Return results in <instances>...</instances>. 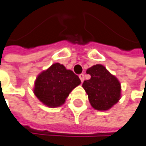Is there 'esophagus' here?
I'll list each match as a JSON object with an SVG mask.
<instances>
[{"mask_svg":"<svg viewBox=\"0 0 146 146\" xmlns=\"http://www.w3.org/2000/svg\"><path fill=\"white\" fill-rule=\"evenodd\" d=\"M79 77H80V80H81V82H83L84 80V75L83 73H81L79 75Z\"/></svg>","mask_w":146,"mask_h":146,"instance_id":"esophagus-1","label":"esophagus"}]
</instances>
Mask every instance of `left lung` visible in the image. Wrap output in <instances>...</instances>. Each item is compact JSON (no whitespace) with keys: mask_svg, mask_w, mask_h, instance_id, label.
I'll return each instance as SVG.
<instances>
[{"mask_svg":"<svg viewBox=\"0 0 146 146\" xmlns=\"http://www.w3.org/2000/svg\"><path fill=\"white\" fill-rule=\"evenodd\" d=\"M89 80H84L82 87L85 90L91 106L97 111H108L121 99V84L119 79L101 64L88 68Z\"/></svg>","mask_w":146,"mask_h":146,"instance_id":"8db88e82","label":"left lung"}]
</instances>
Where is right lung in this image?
Wrapping results in <instances>:
<instances>
[{"label":"right lung","instance_id":"add662e5","mask_svg":"<svg viewBox=\"0 0 146 146\" xmlns=\"http://www.w3.org/2000/svg\"><path fill=\"white\" fill-rule=\"evenodd\" d=\"M79 84L80 78L72 70L60 63H54L38 75L33 92L42 104L54 108L64 104L70 92Z\"/></svg>","mask_w":146,"mask_h":146}]
</instances>
